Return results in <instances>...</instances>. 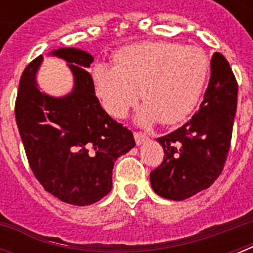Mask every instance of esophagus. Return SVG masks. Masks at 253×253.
Wrapping results in <instances>:
<instances>
[{
	"mask_svg": "<svg viewBox=\"0 0 253 253\" xmlns=\"http://www.w3.org/2000/svg\"><path fill=\"white\" fill-rule=\"evenodd\" d=\"M134 138H135V143H136L138 146H140L142 143L146 142L147 139H148V136H147L144 132H138V131H135Z\"/></svg>",
	"mask_w": 253,
	"mask_h": 253,
	"instance_id": "34e87169",
	"label": "esophagus"
}]
</instances>
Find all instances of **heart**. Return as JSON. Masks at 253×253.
<instances>
[{
    "label": "heart",
    "instance_id": "b5f03b06",
    "mask_svg": "<svg viewBox=\"0 0 253 253\" xmlns=\"http://www.w3.org/2000/svg\"><path fill=\"white\" fill-rule=\"evenodd\" d=\"M114 67L95 65L91 80L105 110L125 118L138 102L139 122L174 125L198 102L209 75V59L198 47L173 42H144L123 47L113 57Z\"/></svg>",
    "mask_w": 253,
    "mask_h": 253
}]
</instances>
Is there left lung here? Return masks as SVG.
I'll return each instance as SVG.
<instances>
[{"instance_id":"8db88e82","label":"left lung","mask_w":253,"mask_h":253,"mask_svg":"<svg viewBox=\"0 0 253 253\" xmlns=\"http://www.w3.org/2000/svg\"><path fill=\"white\" fill-rule=\"evenodd\" d=\"M211 75L200 110L184 126L158 138L163 163L151 172L159 196L186 200L211 186L223 170L231 146L238 83L226 57L212 55Z\"/></svg>"}]
</instances>
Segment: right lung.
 <instances>
[{
  "instance_id": "add662e5",
  "label": "right lung",
  "mask_w": 253,
  "mask_h": 253,
  "mask_svg": "<svg viewBox=\"0 0 253 253\" xmlns=\"http://www.w3.org/2000/svg\"><path fill=\"white\" fill-rule=\"evenodd\" d=\"M52 55L68 61L75 76L72 93L53 98L38 89L41 55L22 73L15 121L29 166L42 186L63 202L86 206L110 192L115 160L135 146V139L95 97L86 71L93 56L77 48H59Z\"/></svg>"
}]
</instances>
